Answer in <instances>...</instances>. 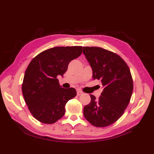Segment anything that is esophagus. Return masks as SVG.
Segmentation results:
<instances>
[{
	"label": "esophagus",
	"mask_w": 154,
	"mask_h": 154,
	"mask_svg": "<svg viewBox=\"0 0 154 154\" xmlns=\"http://www.w3.org/2000/svg\"><path fill=\"white\" fill-rule=\"evenodd\" d=\"M83 94V92L82 91H79V90H78V91H77V94L78 96H80L81 94Z\"/></svg>",
	"instance_id": "34e87169"
}]
</instances>
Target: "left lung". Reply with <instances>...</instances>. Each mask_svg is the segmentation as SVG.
<instances>
[{"instance_id": "1", "label": "left lung", "mask_w": 154, "mask_h": 154, "mask_svg": "<svg viewBox=\"0 0 154 154\" xmlns=\"http://www.w3.org/2000/svg\"><path fill=\"white\" fill-rule=\"evenodd\" d=\"M83 52L92 67L93 79L99 80L103 87L98 99L90 94L84 116L94 126H110L122 116L131 99L133 80L130 69L119 55L102 48L83 47Z\"/></svg>"}]
</instances>
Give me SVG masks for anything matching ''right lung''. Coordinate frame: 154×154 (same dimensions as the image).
Here are the masks:
<instances>
[{
  "label": "right lung",
  "mask_w": 154,
  "mask_h": 154,
  "mask_svg": "<svg viewBox=\"0 0 154 154\" xmlns=\"http://www.w3.org/2000/svg\"><path fill=\"white\" fill-rule=\"evenodd\" d=\"M82 48H52L41 52L29 63L22 85V94L32 116L40 122H57L65 114L67 101L77 95L74 88H62L57 76H63L69 62L82 54Z\"/></svg>",
  "instance_id": "obj_1"
}]
</instances>
